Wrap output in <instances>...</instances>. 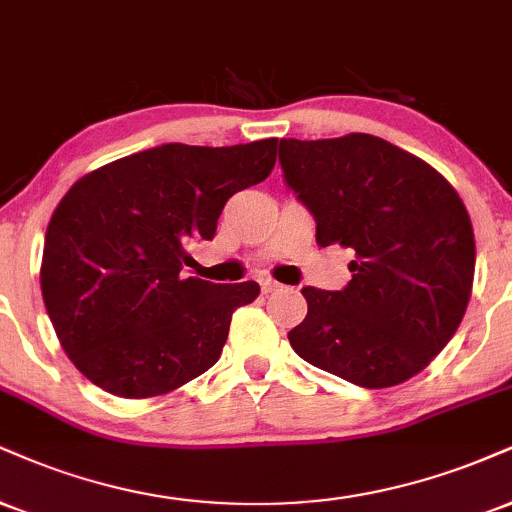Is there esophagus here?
<instances>
[{
  "instance_id": "esophagus-1",
  "label": "esophagus",
  "mask_w": 512,
  "mask_h": 512,
  "mask_svg": "<svg viewBox=\"0 0 512 512\" xmlns=\"http://www.w3.org/2000/svg\"><path fill=\"white\" fill-rule=\"evenodd\" d=\"M260 286H262V293H274V291H279L281 283L269 279V276H264V279H260Z\"/></svg>"
}]
</instances>
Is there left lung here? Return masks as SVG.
<instances>
[{
  "label": "left lung",
  "instance_id": "8db88e82",
  "mask_svg": "<svg viewBox=\"0 0 512 512\" xmlns=\"http://www.w3.org/2000/svg\"><path fill=\"white\" fill-rule=\"evenodd\" d=\"M279 162L315 217L317 243L353 252L343 291L303 288L293 350L362 389L420 374L470 303L474 233L460 195L420 157L367 133L283 138Z\"/></svg>",
  "mask_w": 512,
  "mask_h": 512
}]
</instances>
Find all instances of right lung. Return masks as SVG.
Wrapping results in <instances>:
<instances>
[{
	"label": "right lung",
	"instance_id": "obj_1",
	"mask_svg": "<svg viewBox=\"0 0 512 512\" xmlns=\"http://www.w3.org/2000/svg\"><path fill=\"white\" fill-rule=\"evenodd\" d=\"M276 138L231 147L169 143L85 174L45 233L40 286L61 348L121 398L162 396L219 360L257 281L183 276L193 240H212L226 200L276 164Z\"/></svg>",
	"mask_w": 512,
	"mask_h": 512
}]
</instances>
